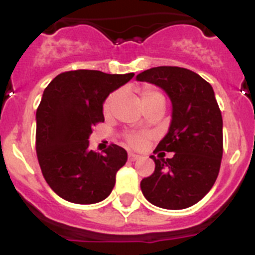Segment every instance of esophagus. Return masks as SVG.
<instances>
[{"instance_id": "1", "label": "esophagus", "mask_w": 255, "mask_h": 255, "mask_svg": "<svg viewBox=\"0 0 255 255\" xmlns=\"http://www.w3.org/2000/svg\"><path fill=\"white\" fill-rule=\"evenodd\" d=\"M139 158H140V155H139V154H134V153H129V161L134 162V161H136V159H139Z\"/></svg>"}]
</instances>
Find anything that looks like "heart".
Listing matches in <instances>:
<instances>
[{
	"instance_id": "b5f03b06",
	"label": "heart",
	"mask_w": 255,
	"mask_h": 255,
	"mask_svg": "<svg viewBox=\"0 0 255 255\" xmlns=\"http://www.w3.org/2000/svg\"><path fill=\"white\" fill-rule=\"evenodd\" d=\"M139 93H140L141 102H143V105L144 103L149 102V101L155 100V98H163V97H162V94L159 93L157 89H154L153 87H150V85H144V87H141L140 89H139ZM119 96H120V93H119V92H112V93L110 94L107 98H106L105 103H103V112H105V115L111 114L112 110H114V107H115V103H116L117 98H119ZM126 141H128V144H129L130 147L139 148L141 144L145 141V135L129 134L128 136H126Z\"/></svg>"
}]
</instances>
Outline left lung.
Returning a JSON list of instances; mask_svg holds the SVG:
<instances>
[{
	"mask_svg": "<svg viewBox=\"0 0 255 255\" xmlns=\"http://www.w3.org/2000/svg\"><path fill=\"white\" fill-rule=\"evenodd\" d=\"M136 80L163 89L172 103L168 132L154 150H162V157L150 155L155 168L141 180V193L159 208L194 206L216 182L224 152L222 115L213 88L194 71L176 66L152 67ZM164 151L174 155L164 160Z\"/></svg>",
	"mask_w": 255,
	"mask_h": 255,
	"instance_id": "8db88e82",
	"label": "left lung"
}]
</instances>
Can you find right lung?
I'll return each instance as SVG.
<instances>
[{"mask_svg":"<svg viewBox=\"0 0 255 255\" xmlns=\"http://www.w3.org/2000/svg\"><path fill=\"white\" fill-rule=\"evenodd\" d=\"M132 76L75 70L57 75L44 89L35 115V149L47 184L62 199L93 204L111 194L128 153L116 144L93 152L88 139L92 128L105 121L106 98Z\"/></svg>","mask_w":255,"mask_h":255,"instance_id":"right-lung-1","label":"right lung"}]
</instances>
